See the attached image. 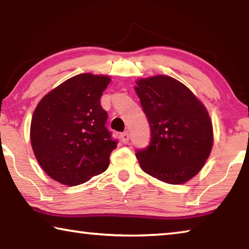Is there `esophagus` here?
I'll list each match as a JSON object with an SVG mask.
<instances>
[{"instance_id":"34e87169","label":"esophagus","mask_w":249,"mask_h":249,"mask_svg":"<svg viewBox=\"0 0 249 249\" xmlns=\"http://www.w3.org/2000/svg\"><path fill=\"white\" fill-rule=\"evenodd\" d=\"M121 137H122V142H123L124 144H127L128 141H129V135H128V133H127V132L122 133Z\"/></svg>"}]
</instances>
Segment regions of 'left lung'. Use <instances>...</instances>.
<instances>
[{
    "mask_svg": "<svg viewBox=\"0 0 249 249\" xmlns=\"http://www.w3.org/2000/svg\"><path fill=\"white\" fill-rule=\"evenodd\" d=\"M135 91L151 136L149 145L136 151L141 168L166 183L187 182L202 169L212 149V122L205 107L168 75L138 80Z\"/></svg>",
    "mask_w": 249,
    "mask_h": 249,
    "instance_id": "obj_1",
    "label": "left lung"
}]
</instances>
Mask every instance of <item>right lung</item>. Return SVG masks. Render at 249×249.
<instances>
[{
  "label": "right lung",
  "instance_id": "right-lung-1",
  "mask_svg": "<svg viewBox=\"0 0 249 249\" xmlns=\"http://www.w3.org/2000/svg\"><path fill=\"white\" fill-rule=\"evenodd\" d=\"M111 78L81 73L46 94L32 117L31 142L50 178L78 185L107 169L117 141L107 128L100 99Z\"/></svg>",
  "mask_w": 249,
  "mask_h": 249
}]
</instances>
